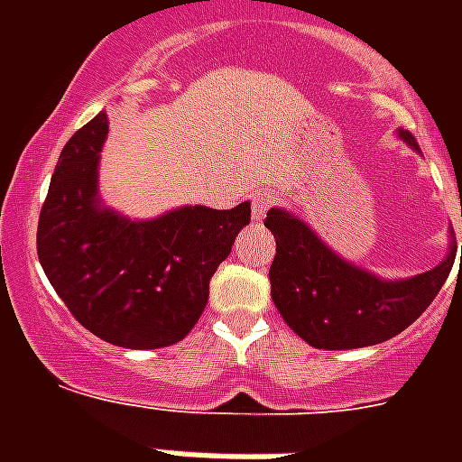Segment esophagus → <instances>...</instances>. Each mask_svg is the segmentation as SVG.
I'll return each mask as SVG.
<instances>
[{"instance_id": "obj_1", "label": "esophagus", "mask_w": 462, "mask_h": 462, "mask_svg": "<svg viewBox=\"0 0 462 462\" xmlns=\"http://www.w3.org/2000/svg\"><path fill=\"white\" fill-rule=\"evenodd\" d=\"M275 203V196L271 191H261L252 199V216L254 220H263L268 213V208Z\"/></svg>"}]
</instances>
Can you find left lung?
<instances>
[{"label":"left lung","mask_w":462,"mask_h":462,"mask_svg":"<svg viewBox=\"0 0 462 462\" xmlns=\"http://www.w3.org/2000/svg\"><path fill=\"white\" fill-rule=\"evenodd\" d=\"M398 136L420 153L412 134L401 129ZM266 227L275 237L271 297L290 328L319 350L366 347L402 333L444 288L456 261L451 230L448 254L437 268L408 281H381L340 259L288 210H268Z\"/></svg>","instance_id":"8db88e82"}]
</instances>
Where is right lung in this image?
I'll list each match as a JSON object with an SVG mask.
<instances>
[{
    "instance_id": "obj_1",
    "label": "right lung",
    "mask_w": 462,
    "mask_h": 462,
    "mask_svg": "<svg viewBox=\"0 0 462 462\" xmlns=\"http://www.w3.org/2000/svg\"><path fill=\"white\" fill-rule=\"evenodd\" d=\"M107 136L100 112L67 141L38 220V259L74 319L129 350L180 343L208 302V285L252 220L230 210L181 206L129 220L100 206L97 162Z\"/></svg>"
}]
</instances>
